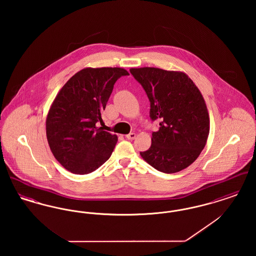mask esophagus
<instances>
[{
    "label": "esophagus",
    "instance_id": "1",
    "mask_svg": "<svg viewBox=\"0 0 256 256\" xmlns=\"http://www.w3.org/2000/svg\"><path fill=\"white\" fill-rule=\"evenodd\" d=\"M126 137L128 140H134V139H135V137H136V134H134V132H132V134L126 135Z\"/></svg>",
    "mask_w": 256,
    "mask_h": 256
}]
</instances>
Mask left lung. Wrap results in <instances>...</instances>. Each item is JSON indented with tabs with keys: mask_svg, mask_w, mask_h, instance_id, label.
<instances>
[{
	"mask_svg": "<svg viewBox=\"0 0 256 256\" xmlns=\"http://www.w3.org/2000/svg\"><path fill=\"white\" fill-rule=\"evenodd\" d=\"M130 71L146 91L150 119L160 121L150 148L140 152L142 158L166 174L187 168L200 154L209 134V115L200 91L183 72L154 67Z\"/></svg>",
	"mask_w": 256,
	"mask_h": 256,
	"instance_id": "obj_1",
	"label": "left lung"
}]
</instances>
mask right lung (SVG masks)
Returning a JSON list of instances; mask_svg holds the SVG:
<instances>
[{"instance_id":"1","label":"right lung","mask_w":256,"mask_h":256,"mask_svg":"<svg viewBox=\"0 0 256 256\" xmlns=\"http://www.w3.org/2000/svg\"><path fill=\"white\" fill-rule=\"evenodd\" d=\"M130 74L118 67L84 68L63 86L50 108L46 134L50 148L66 170L86 174L110 158L118 137L104 132L102 112L117 80Z\"/></svg>"}]
</instances>
